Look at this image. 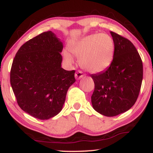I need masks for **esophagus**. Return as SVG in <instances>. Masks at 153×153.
Returning a JSON list of instances; mask_svg holds the SVG:
<instances>
[{
	"label": "esophagus",
	"instance_id": "34e87169",
	"mask_svg": "<svg viewBox=\"0 0 153 153\" xmlns=\"http://www.w3.org/2000/svg\"><path fill=\"white\" fill-rule=\"evenodd\" d=\"M84 76V74H83V72L82 71H77L76 74H75V77L77 79H81L82 77H83Z\"/></svg>",
	"mask_w": 153,
	"mask_h": 153
}]
</instances>
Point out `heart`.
Here are the masks:
<instances>
[{
  "label": "heart",
  "mask_w": 153,
  "mask_h": 153,
  "mask_svg": "<svg viewBox=\"0 0 153 153\" xmlns=\"http://www.w3.org/2000/svg\"><path fill=\"white\" fill-rule=\"evenodd\" d=\"M70 51L79 58L83 68L92 74L105 71L112 63L115 54L113 38L107 33H93L79 39L72 44ZM67 63L74 62L69 52L64 53Z\"/></svg>",
  "instance_id": "b5f03b06"
}]
</instances>
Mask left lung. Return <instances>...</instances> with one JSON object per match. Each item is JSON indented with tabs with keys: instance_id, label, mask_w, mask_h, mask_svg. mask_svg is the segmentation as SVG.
Segmentation results:
<instances>
[{
	"instance_id": "8db88e82",
	"label": "left lung",
	"mask_w": 153,
	"mask_h": 153,
	"mask_svg": "<svg viewBox=\"0 0 153 153\" xmlns=\"http://www.w3.org/2000/svg\"><path fill=\"white\" fill-rule=\"evenodd\" d=\"M111 34L115 44L112 63L106 71L90 76L94 82L92 107L107 117L126 112L135 104L143 77L142 61L135 46L117 33Z\"/></svg>"
}]
</instances>
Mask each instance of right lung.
Segmentation results:
<instances>
[{"label":"right lung","instance_id":"1","mask_svg":"<svg viewBox=\"0 0 153 153\" xmlns=\"http://www.w3.org/2000/svg\"><path fill=\"white\" fill-rule=\"evenodd\" d=\"M63 42L51 31L24 44L13 61L10 82L18 105L41 120L60 112L69 88L76 82L75 70L61 67Z\"/></svg>","mask_w":153,"mask_h":153}]
</instances>
